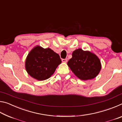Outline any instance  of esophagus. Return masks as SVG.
I'll return each instance as SVG.
<instances>
[{
    "instance_id": "34e87169",
    "label": "esophagus",
    "mask_w": 122,
    "mask_h": 122,
    "mask_svg": "<svg viewBox=\"0 0 122 122\" xmlns=\"http://www.w3.org/2000/svg\"><path fill=\"white\" fill-rule=\"evenodd\" d=\"M62 61L63 62H67V59H62Z\"/></svg>"
}]
</instances>
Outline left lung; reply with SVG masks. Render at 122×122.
I'll use <instances>...</instances> for the list:
<instances>
[{
  "label": "left lung",
  "mask_w": 122,
  "mask_h": 122,
  "mask_svg": "<svg viewBox=\"0 0 122 122\" xmlns=\"http://www.w3.org/2000/svg\"><path fill=\"white\" fill-rule=\"evenodd\" d=\"M67 65L78 78L84 81L96 77L101 69L98 57L95 54L81 48L73 51Z\"/></svg>",
  "instance_id": "left-lung-1"
}]
</instances>
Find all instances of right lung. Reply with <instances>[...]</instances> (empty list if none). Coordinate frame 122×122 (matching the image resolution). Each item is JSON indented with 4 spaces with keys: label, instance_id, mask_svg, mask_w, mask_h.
<instances>
[{
    "label": "right lung",
    "instance_id": "1",
    "mask_svg": "<svg viewBox=\"0 0 122 122\" xmlns=\"http://www.w3.org/2000/svg\"><path fill=\"white\" fill-rule=\"evenodd\" d=\"M61 60L58 54L49 48L37 46L27 56L25 68L30 76L39 81L49 78L53 75Z\"/></svg>",
    "mask_w": 122,
    "mask_h": 122
}]
</instances>
